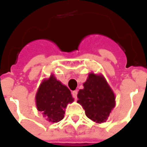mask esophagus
Returning a JSON list of instances; mask_svg holds the SVG:
<instances>
[{"instance_id": "1", "label": "esophagus", "mask_w": 147, "mask_h": 147, "mask_svg": "<svg viewBox=\"0 0 147 147\" xmlns=\"http://www.w3.org/2000/svg\"><path fill=\"white\" fill-rule=\"evenodd\" d=\"M77 95H78V92H77V91H74V92H72V96H73V97L74 99L77 98Z\"/></svg>"}]
</instances>
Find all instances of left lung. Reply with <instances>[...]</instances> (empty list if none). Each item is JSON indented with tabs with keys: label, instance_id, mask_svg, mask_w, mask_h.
<instances>
[{
	"label": "left lung",
	"instance_id": "left-lung-1",
	"mask_svg": "<svg viewBox=\"0 0 147 147\" xmlns=\"http://www.w3.org/2000/svg\"><path fill=\"white\" fill-rule=\"evenodd\" d=\"M83 89L78 93V102L85 110L90 119L96 123L107 120L111 110L115 106V96L102 75L89 74Z\"/></svg>",
	"mask_w": 147,
	"mask_h": 147
}]
</instances>
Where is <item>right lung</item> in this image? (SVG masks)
Returning <instances> with one entry per match:
<instances>
[{
	"mask_svg": "<svg viewBox=\"0 0 147 147\" xmlns=\"http://www.w3.org/2000/svg\"><path fill=\"white\" fill-rule=\"evenodd\" d=\"M73 101L74 98L69 89L54 75L43 80L36 94L37 110L51 123L62 120L67 105Z\"/></svg>",
	"mask_w": 147,
	"mask_h": 147,
	"instance_id": "obj_1",
	"label": "right lung"
}]
</instances>
